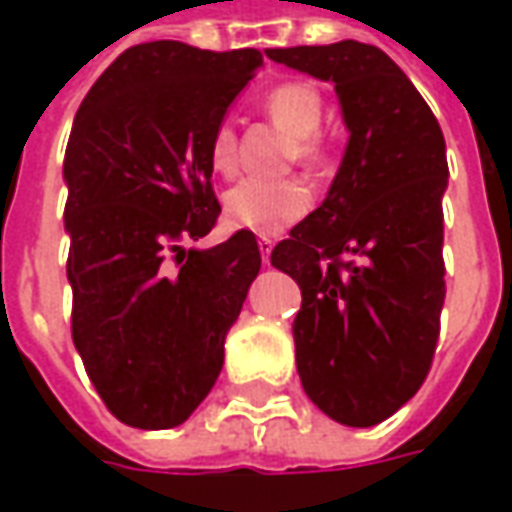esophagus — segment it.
<instances>
[{"label": "esophagus", "mask_w": 512, "mask_h": 512, "mask_svg": "<svg viewBox=\"0 0 512 512\" xmlns=\"http://www.w3.org/2000/svg\"><path fill=\"white\" fill-rule=\"evenodd\" d=\"M257 244H260V255H263V263H268V260H271V246H274V241L263 235V238H260Z\"/></svg>", "instance_id": "obj_1"}]
</instances>
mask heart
<instances>
[{"label": "heart", "mask_w": 512, "mask_h": 512, "mask_svg": "<svg viewBox=\"0 0 512 512\" xmlns=\"http://www.w3.org/2000/svg\"><path fill=\"white\" fill-rule=\"evenodd\" d=\"M263 106L268 117L293 136L290 156L307 167H318L326 156V145L318 134L326 117L321 90L310 82H282L274 90H268ZM208 161L224 178H230L238 167L235 131L230 123H219L213 128L208 139ZM310 202L312 191L301 178H244L224 194V216L233 227H241V230H252L257 235H279L310 211Z\"/></svg>", "instance_id": "b5f03b06"}]
</instances>
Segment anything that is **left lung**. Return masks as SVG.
<instances>
[{
	"label": "left lung",
	"instance_id": "1",
	"mask_svg": "<svg viewBox=\"0 0 512 512\" xmlns=\"http://www.w3.org/2000/svg\"><path fill=\"white\" fill-rule=\"evenodd\" d=\"M266 54L332 82L351 131L326 200L274 246L271 266L301 288L293 340L307 397L334 422L370 428L417 395L439 343L444 134L370 43Z\"/></svg>",
	"mask_w": 512,
	"mask_h": 512
}]
</instances>
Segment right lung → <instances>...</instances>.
Here are the masks:
<instances>
[{"label":"right lung","instance_id":"obj_1","mask_svg":"<svg viewBox=\"0 0 512 512\" xmlns=\"http://www.w3.org/2000/svg\"><path fill=\"white\" fill-rule=\"evenodd\" d=\"M260 65L257 49L139 43L73 120L62 167L73 345L131 428H175L208 397L260 271L252 230L211 249L180 246L216 227L208 139Z\"/></svg>","mask_w":512,"mask_h":512}]
</instances>
